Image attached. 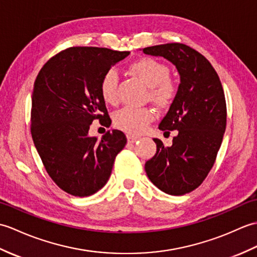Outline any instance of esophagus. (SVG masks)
Returning <instances> with one entry per match:
<instances>
[{"label":"esophagus","mask_w":257,"mask_h":257,"mask_svg":"<svg viewBox=\"0 0 257 257\" xmlns=\"http://www.w3.org/2000/svg\"><path fill=\"white\" fill-rule=\"evenodd\" d=\"M139 140L138 136H133V135H127V142L128 143H135L136 141Z\"/></svg>","instance_id":"1"}]
</instances>
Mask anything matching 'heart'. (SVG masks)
<instances>
[{
    "label": "heart",
    "instance_id": "b5f03b06",
    "mask_svg": "<svg viewBox=\"0 0 257 257\" xmlns=\"http://www.w3.org/2000/svg\"><path fill=\"white\" fill-rule=\"evenodd\" d=\"M130 70L148 87V96L158 106H167L176 98L178 83L169 76V67L152 57H143L130 65ZM99 90L101 98L106 104L117 102V75L114 70L102 76ZM155 119L151 107L125 106L114 114V125L128 134H141Z\"/></svg>",
    "mask_w": 257,
    "mask_h": 257
}]
</instances>
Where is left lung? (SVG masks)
<instances>
[{
	"label": "left lung",
	"instance_id": "left-lung-1",
	"mask_svg": "<svg viewBox=\"0 0 257 257\" xmlns=\"http://www.w3.org/2000/svg\"><path fill=\"white\" fill-rule=\"evenodd\" d=\"M143 53L172 61L180 75L178 92L158 126L178 132L169 147L154 139L157 151L145 170L158 189L182 196L202 184L215 162L226 126L224 91L209 60L185 44L156 45Z\"/></svg>",
	"mask_w": 257,
	"mask_h": 257
}]
</instances>
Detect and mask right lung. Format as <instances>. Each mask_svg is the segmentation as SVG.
Instances as JSON below:
<instances>
[{"mask_svg": "<svg viewBox=\"0 0 257 257\" xmlns=\"http://www.w3.org/2000/svg\"><path fill=\"white\" fill-rule=\"evenodd\" d=\"M128 55L130 51L109 48L69 47L51 57L34 82V144L50 178L71 196L88 197L99 191L126 144L121 131H107L100 141L88 132L94 119L110 126L99 83L112 66Z\"/></svg>", "mask_w": 257, "mask_h": 257, "instance_id": "obj_1", "label": "right lung"}]
</instances>
